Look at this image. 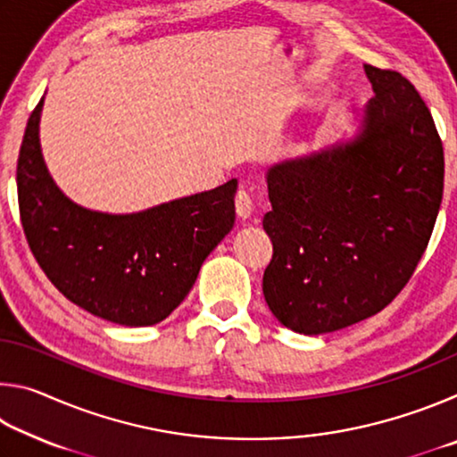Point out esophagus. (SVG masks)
<instances>
[{
	"instance_id": "1",
	"label": "esophagus",
	"mask_w": 457,
	"mask_h": 457,
	"mask_svg": "<svg viewBox=\"0 0 457 457\" xmlns=\"http://www.w3.org/2000/svg\"><path fill=\"white\" fill-rule=\"evenodd\" d=\"M236 213L239 220H250L252 213H253V204H252V197L247 195V191L239 189L237 195H236Z\"/></svg>"
}]
</instances>
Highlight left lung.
Instances as JSON below:
<instances>
[{
    "label": "left lung",
    "mask_w": 457,
    "mask_h": 457,
    "mask_svg": "<svg viewBox=\"0 0 457 457\" xmlns=\"http://www.w3.org/2000/svg\"><path fill=\"white\" fill-rule=\"evenodd\" d=\"M375 96L349 141L268 169L264 298L300 335L381 312L409 282L444 195V146L420 92L365 64Z\"/></svg>",
    "instance_id": "obj_1"
}]
</instances>
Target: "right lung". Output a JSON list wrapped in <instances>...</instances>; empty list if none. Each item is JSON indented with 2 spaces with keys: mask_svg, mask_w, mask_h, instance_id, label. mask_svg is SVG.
<instances>
[{
  "mask_svg": "<svg viewBox=\"0 0 457 457\" xmlns=\"http://www.w3.org/2000/svg\"><path fill=\"white\" fill-rule=\"evenodd\" d=\"M44 98L18 157L24 234L50 282L76 306L122 327L165 320L236 221L237 179L137 213L87 210L54 183L40 146Z\"/></svg>",
  "mask_w": 457,
  "mask_h": 457,
  "instance_id": "1",
  "label": "right lung"
}]
</instances>
